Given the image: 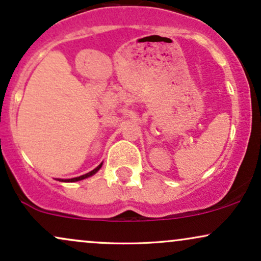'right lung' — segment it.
<instances>
[{
    "label": "right lung",
    "instance_id": "add662e5",
    "mask_svg": "<svg viewBox=\"0 0 261 261\" xmlns=\"http://www.w3.org/2000/svg\"><path fill=\"white\" fill-rule=\"evenodd\" d=\"M101 164L103 163H100L99 166L97 167V168H94L92 170V172H89V173H87V174H83V175H81V176H77V178H72V179H66V180H61V181H79V180H82V179H86V178H88V176H91V175H93V174H95V173L98 172V170L100 169V167H101Z\"/></svg>",
    "mask_w": 261,
    "mask_h": 261
}]
</instances>
